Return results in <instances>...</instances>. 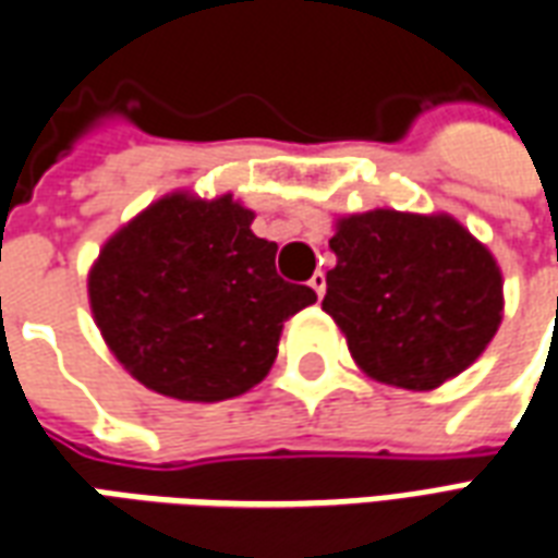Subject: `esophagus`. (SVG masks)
I'll return each instance as SVG.
<instances>
[{
	"mask_svg": "<svg viewBox=\"0 0 558 558\" xmlns=\"http://www.w3.org/2000/svg\"><path fill=\"white\" fill-rule=\"evenodd\" d=\"M311 287L316 295H325V271H313V278H311Z\"/></svg>",
	"mask_w": 558,
	"mask_h": 558,
	"instance_id": "1",
	"label": "esophagus"
}]
</instances>
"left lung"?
Returning <instances> with one entry per match:
<instances>
[{"mask_svg":"<svg viewBox=\"0 0 558 558\" xmlns=\"http://www.w3.org/2000/svg\"><path fill=\"white\" fill-rule=\"evenodd\" d=\"M322 311L375 381L435 390L464 373L502 322L497 259L452 216L373 209L337 221Z\"/></svg>","mask_w":558,"mask_h":558,"instance_id":"obj_1","label":"left lung"}]
</instances>
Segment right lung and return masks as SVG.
<instances>
[{"instance_id": "right-lung-1", "label": "right lung", "mask_w": 558, "mask_h": 558, "mask_svg": "<svg viewBox=\"0 0 558 558\" xmlns=\"http://www.w3.org/2000/svg\"><path fill=\"white\" fill-rule=\"evenodd\" d=\"M221 195H165L102 245L88 275L94 322L114 357L156 393L221 402L259 384L283 322L316 301L275 268L278 245Z\"/></svg>"}]
</instances>
